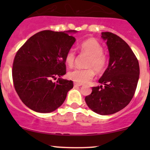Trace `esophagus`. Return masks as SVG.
Segmentation results:
<instances>
[{
	"mask_svg": "<svg viewBox=\"0 0 150 150\" xmlns=\"http://www.w3.org/2000/svg\"><path fill=\"white\" fill-rule=\"evenodd\" d=\"M81 86V84H78V83H74V87H80Z\"/></svg>",
	"mask_w": 150,
	"mask_h": 150,
	"instance_id": "34e87169",
	"label": "esophagus"
}]
</instances>
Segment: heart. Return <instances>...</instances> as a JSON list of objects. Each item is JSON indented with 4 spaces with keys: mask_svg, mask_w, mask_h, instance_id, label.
Masks as SVG:
<instances>
[{
    "mask_svg": "<svg viewBox=\"0 0 150 150\" xmlns=\"http://www.w3.org/2000/svg\"><path fill=\"white\" fill-rule=\"evenodd\" d=\"M81 53H85L89 56L87 59L86 69H75L68 73L70 80L75 83H88L94 78L95 71L98 73H103L108 65V58L103 53L104 47L95 39H88L82 42L79 46ZM76 53L74 49H71L65 55V61L69 67H73L75 63Z\"/></svg>",
    "mask_w": 150,
    "mask_h": 150,
    "instance_id": "b5f03b06",
    "label": "heart"
}]
</instances>
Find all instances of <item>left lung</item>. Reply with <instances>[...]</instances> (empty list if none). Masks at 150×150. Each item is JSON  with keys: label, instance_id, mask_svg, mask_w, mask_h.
Instances as JSON below:
<instances>
[{"label": "left lung", "instance_id": "left-lung-1", "mask_svg": "<svg viewBox=\"0 0 150 150\" xmlns=\"http://www.w3.org/2000/svg\"><path fill=\"white\" fill-rule=\"evenodd\" d=\"M109 51L107 69L85 97L89 108L100 115L113 114L128 105L135 94L140 75L138 60L128 44L116 34L101 33Z\"/></svg>", "mask_w": 150, "mask_h": 150}]
</instances>
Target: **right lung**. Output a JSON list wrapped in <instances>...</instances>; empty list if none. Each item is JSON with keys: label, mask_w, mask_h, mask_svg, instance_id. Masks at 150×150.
<instances>
[{"label": "right lung", "mask_w": 150, "mask_h": 150, "mask_svg": "<svg viewBox=\"0 0 150 150\" xmlns=\"http://www.w3.org/2000/svg\"><path fill=\"white\" fill-rule=\"evenodd\" d=\"M44 30L31 37L17 51L13 63V85L27 107L50 113L61 106L73 87L72 80L52 79L66 73L65 55L75 42L68 32Z\"/></svg>", "instance_id": "add662e5"}]
</instances>
